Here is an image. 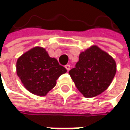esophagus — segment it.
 <instances>
[{"label":"esophagus","mask_w":130,"mask_h":130,"mask_svg":"<svg viewBox=\"0 0 130 130\" xmlns=\"http://www.w3.org/2000/svg\"><path fill=\"white\" fill-rule=\"evenodd\" d=\"M66 69L67 70H69L70 69V66H69V64H66Z\"/></svg>","instance_id":"obj_1"}]
</instances>
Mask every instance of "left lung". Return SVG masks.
Here are the masks:
<instances>
[{"instance_id":"obj_1","label":"left lung","mask_w":130,"mask_h":130,"mask_svg":"<svg viewBox=\"0 0 130 130\" xmlns=\"http://www.w3.org/2000/svg\"><path fill=\"white\" fill-rule=\"evenodd\" d=\"M66 72L56 58L50 57L46 49L40 47L24 53L16 62V72L23 86L37 96H46Z\"/></svg>"}]
</instances>
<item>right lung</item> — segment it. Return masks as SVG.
<instances>
[{
    "instance_id": "obj_1",
    "label": "right lung",
    "mask_w": 130,
    "mask_h": 130,
    "mask_svg": "<svg viewBox=\"0 0 130 130\" xmlns=\"http://www.w3.org/2000/svg\"><path fill=\"white\" fill-rule=\"evenodd\" d=\"M69 75L85 98H94L105 91L116 73V63L108 53L91 47L79 54Z\"/></svg>"
}]
</instances>
